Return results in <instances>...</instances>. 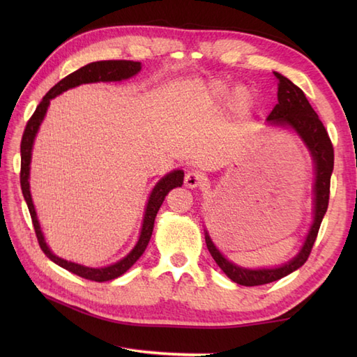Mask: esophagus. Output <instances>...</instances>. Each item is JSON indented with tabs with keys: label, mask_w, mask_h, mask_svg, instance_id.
<instances>
[{
	"label": "esophagus",
	"mask_w": 357,
	"mask_h": 357,
	"mask_svg": "<svg viewBox=\"0 0 357 357\" xmlns=\"http://www.w3.org/2000/svg\"><path fill=\"white\" fill-rule=\"evenodd\" d=\"M204 174L199 172H188L184 178V185L188 188H196V187H201L204 184Z\"/></svg>",
	"instance_id": "1"
}]
</instances>
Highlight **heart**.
<instances>
[{"label":"heart","mask_w":357,"mask_h":357,"mask_svg":"<svg viewBox=\"0 0 357 357\" xmlns=\"http://www.w3.org/2000/svg\"><path fill=\"white\" fill-rule=\"evenodd\" d=\"M208 92L211 96H215V98H225L227 95H229L230 90H229V86H227L224 81H213V82H210ZM248 101H250V98H248V92L245 89H238L236 92L233 93V104L236 105L238 109H245L248 105Z\"/></svg>","instance_id":"obj_1"}]
</instances>
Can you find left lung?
<instances>
[{
	"mask_svg": "<svg viewBox=\"0 0 357 357\" xmlns=\"http://www.w3.org/2000/svg\"><path fill=\"white\" fill-rule=\"evenodd\" d=\"M275 77L279 79L278 104L275 105V109L271 110L267 121L270 126L293 128V130L301 136V139L305 142L307 149L310 150V153H312L316 173L313 187L314 218L301 252L296 255L290 262L280 265V267L276 268L250 270L238 267L236 264L225 259L224 255L215 247V244L208 236V233L206 231V244L216 264L233 282L245 287L270 284L273 280H278L280 278L290 275V273L298 270L307 262L310 253H312L314 241L317 238V231H319L325 211L328 208L330 178L333 173V165H335V150H333L330 136L327 130H325L322 121L317 116V113L313 110L312 105H310L304 92H302L298 86H294L290 79L282 77L280 73L275 72Z\"/></svg>",
	"mask_w": 357,
	"mask_h": 357,
	"instance_id": "obj_1",
	"label": "left lung"
}]
</instances>
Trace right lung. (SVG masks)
Listing matches in <instances>:
<instances>
[{
    "label": "right lung",
    "instance_id": "right-lung-1",
    "mask_svg": "<svg viewBox=\"0 0 357 357\" xmlns=\"http://www.w3.org/2000/svg\"><path fill=\"white\" fill-rule=\"evenodd\" d=\"M141 70V63L138 61H127V59H110V61H96V63H90L81 69L75 70L73 73L67 75L66 78H63L58 84L53 86L45 96L43 98V101L38 104L36 110L33 112V115L30 116L27 121V126L24 128V133H22V139H21V173H20V183H21V190L22 196L27 202V207L30 211V218H32V224L38 238V244H40L41 250L45 253V256L49 257L50 261L58 264L59 267H63L66 270H69L70 273L77 276H81L89 280H95V282H105V280H112L116 279L121 275L132 267V265L139 259L142 253L146 252V248L149 245V241L151 238V231H153V225H155V218L159 207L162 206L164 198L167 196L172 188L174 187H181L184 181V172L183 170H173L169 174L159 181V183L155 185L153 190H151L149 196V202L146 207V213H144L142 219V229L139 239L136 242V245L133 250L128 253L123 259L109 265V267H102V268H90L84 267V265L69 262L66 259H61L50 252V248L47 247L43 236L40 222H38L36 218V211L32 202V196H30V185H29V174H30V159H32V147H33V141L35 136L38 133V128H40L43 119L45 116V112H47V107L50 104L52 98L58 96L59 93L66 92V90L73 89L81 84H89V82H109V81H123L135 77L136 73Z\"/></svg>",
    "mask_w": 357,
    "mask_h": 357
}]
</instances>
